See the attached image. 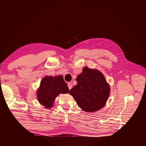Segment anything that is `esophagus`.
Segmentation results:
<instances>
[{
    "mask_svg": "<svg viewBox=\"0 0 146 146\" xmlns=\"http://www.w3.org/2000/svg\"><path fill=\"white\" fill-rule=\"evenodd\" d=\"M68 86L69 89H70V90H71V89L72 88V84H71V82H68Z\"/></svg>",
    "mask_w": 146,
    "mask_h": 146,
    "instance_id": "1",
    "label": "esophagus"
}]
</instances>
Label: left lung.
Listing matches in <instances>:
<instances>
[{"label": "left lung", "instance_id": "obj_1", "mask_svg": "<svg viewBox=\"0 0 146 146\" xmlns=\"http://www.w3.org/2000/svg\"><path fill=\"white\" fill-rule=\"evenodd\" d=\"M76 80L77 84L70 94L79 107L86 112H95L104 107L110 95V86L102 72L86 66Z\"/></svg>", "mask_w": 146, "mask_h": 146}]
</instances>
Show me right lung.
<instances>
[{"label":"right lung","mask_w":146,"mask_h":146,"mask_svg":"<svg viewBox=\"0 0 146 146\" xmlns=\"http://www.w3.org/2000/svg\"><path fill=\"white\" fill-rule=\"evenodd\" d=\"M70 90L62 75L46 76L40 81L36 90L38 102L46 109L51 108L59 94L68 93Z\"/></svg>","instance_id":"obj_1"}]
</instances>
